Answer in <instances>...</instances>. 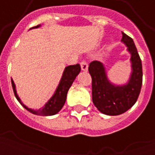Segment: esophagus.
I'll use <instances>...</instances> for the list:
<instances>
[{
  "instance_id": "esophagus-1",
  "label": "esophagus",
  "mask_w": 155,
  "mask_h": 155,
  "mask_svg": "<svg viewBox=\"0 0 155 155\" xmlns=\"http://www.w3.org/2000/svg\"><path fill=\"white\" fill-rule=\"evenodd\" d=\"M81 70L84 71H86L88 70V64L87 62L85 61H82L81 62Z\"/></svg>"
}]
</instances>
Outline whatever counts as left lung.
<instances>
[{
  "label": "left lung",
  "mask_w": 155,
  "mask_h": 155,
  "mask_svg": "<svg viewBox=\"0 0 155 155\" xmlns=\"http://www.w3.org/2000/svg\"><path fill=\"white\" fill-rule=\"evenodd\" d=\"M122 41L128 46L131 54L133 72L129 83L114 86L108 81L104 68L100 61L89 64L92 79V101L101 113L108 115H119L135 104L140 95L143 81L142 63L133 39L122 32Z\"/></svg>",
  "instance_id": "1"
}]
</instances>
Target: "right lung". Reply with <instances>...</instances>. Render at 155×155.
I'll return each mask as SVG.
<instances>
[{
    "label": "right lung",
    "mask_w": 155,
    "mask_h": 155,
    "mask_svg": "<svg viewBox=\"0 0 155 155\" xmlns=\"http://www.w3.org/2000/svg\"><path fill=\"white\" fill-rule=\"evenodd\" d=\"M38 26H40V25H36L34 28H36ZM81 65L79 64H74V65H69L64 69L61 82L59 84V86H58L55 93L42 109L34 110L31 109H29L22 104L20 98L18 97V95L16 94L15 84L12 80V88H13V91H14L15 98L24 106L25 110H27L29 112H31L32 114L42 115V116H48V115H53V114H57L58 112L62 109V107L64 106V102L66 101V95H67L68 91L71 86L72 83L74 82V79L76 78L78 74L81 72Z\"/></svg>",
    "instance_id": "1"
}]
</instances>
